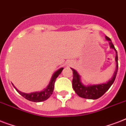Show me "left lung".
Returning a JSON list of instances; mask_svg holds the SVG:
<instances>
[{
    "mask_svg": "<svg viewBox=\"0 0 126 126\" xmlns=\"http://www.w3.org/2000/svg\"><path fill=\"white\" fill-rule=\"evenodd\" d=\"M106 39L108 41H109L110 47L111 49L115 50L116 57L115 61L116 63V70L114 73L113 77H112L111 79L108 81L107 82L103 83V84H93V85H88L85 86L81 82L80 76L77 73V71L74 69H72L73 73V88L75 90V92L79 97L88 99H97L98 98L101 97L110 88V87L113 84L115 80L116 77L117 75L118 69V54L117 51L116 50L115 47L114 46L113 44L112 43L111 40L109 37L106 36Z\"/></svg>",
    "mask_w": 126,
    "mask_h": 126,
    "instance_id": "8db88e82",
    "label": "left lung"
}]
</instances>
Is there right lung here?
Returning a JSON list of instances; mask_svg holds the SVG:
<instances>
[{
	"label": "right lung",
	"instance_id": "add662e5",
	"mask_svg": "<svg viewBox=\"0 0 126 126\" xmlns=\"http://www.w3.org/2000/svg\"><path fill=\"white\" fill-rule=\"evenodd\" d=\"M63 69V68H60L57 71H55V73H53V75H52L50 82H49L47 87L42 91H40V92H35L30 93V94H25V93L20 92L14 85L13 86H14L15 89L16 90L17 92H18L21 95H22L23 97L25 98L26 99L32 102L44 101L47 99L51 96V94H53V89H54V84H55V82L56 80V79L61 74Z\"/></svg>",
	"mask_w": 126,
	"mask_h": 126
}]
</instances>
